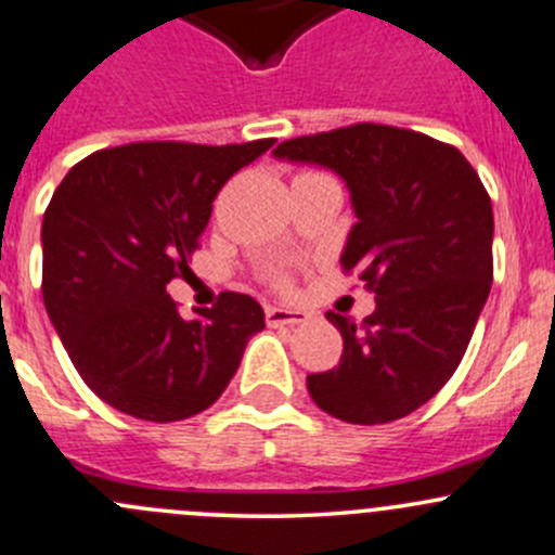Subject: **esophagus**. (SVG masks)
I'll list each match as a JSON object with an SVG mask.
<instances>
[{
    "label": "esophagus",
    "mask_w": 555,
    "mask_h": 555,
    "mask_svg": "<svg viewBox=\"0 0 555 555\" xmlns=\"http://www.w3.org/2000/svg\"><path fill=\"white\" fill-rule=\"evenodd\" d=\"M267 325H296V323H307V312L305 310H285V307H267L264 310Z\"/></svg>",
    "instance_id": "1"
}]
</instances>
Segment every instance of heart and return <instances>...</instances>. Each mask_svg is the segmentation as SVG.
Masks as SVG:
<instances>
[{"mask_svg": "<svg viewBox=\"0 0 555 555\" xmlns=\"http://www.w3.org/2000/svg\"><path fill=\"white\" fill-rule=\"evenodd\" d=\"M272 283L275 285H280V288H285V285H288V275H285V272H272Z\"/></svg>", "mask_w": 555, "mask_h": 555, "instance_id": "1", "label": "heart"}]
</instances>
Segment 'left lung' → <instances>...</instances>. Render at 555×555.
<instances>
[{
	"instance_id": "1",
	"label": "left lung",
	"mask_w": 555,
	"mask_h": 555,
	"mask_svg": "<svg viewBox=\"0 0 555 555\" xmlns=\"http://www.w3.org/2000/svg\"><path fill=\"white\" fill-rule=\"evenodd\" d=\"M275 157L336 170L358 224L341 270L358 272L376 310L361 325L328 312L341 331L339 365L307 376L325 414L385 425L430 401L470 345L491 288L489 192L456 146L379 122L278 144Z\"/></svg>"
}]
</instances>
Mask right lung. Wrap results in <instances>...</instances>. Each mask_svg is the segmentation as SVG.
<instances>
[{
  "label": "right lung",
  "mask_w": 555,
  "mask_h": 555,
  "mask_svg": "<svg viewBox=\"0 0 555 555\" xmlns=\"http://www.w3.org/2000/svg\"><path fill=\"white\" fill-rule=\"evenodd\" d=\"M272 144L139 141L88 154L61 181L42 221V296L101 401L179 422L227 390L264 310L224 291L184 320L165 285L190 275L221 186Z\"/></svg>",
  "instance_id": "right-lung-1"
}]
</instances>
